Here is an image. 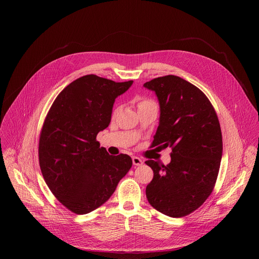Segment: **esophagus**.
Wrapping results in <instances>:
<instances>
[{"instance_id":"esophagus-1","label":"esophagus","mask_w":259,"mask_h":259,"mask_svg":"<svg viewBox=\"0 0 259 259\" xmlns=\"http://www.w3.org/2000/svg\"><path fill=\"white\" fill-rule=\"evenodd\" d=\"M132 162H133L134 166H142L144 161L140 157H138V156H133L132 157Z\"/></svg>"}]
</instances>
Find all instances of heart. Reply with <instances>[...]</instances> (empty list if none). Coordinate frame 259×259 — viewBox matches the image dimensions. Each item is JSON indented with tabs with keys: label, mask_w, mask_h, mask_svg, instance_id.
I'll return each instance as SVG.
<instances>
[{
	"label": "heart",
	"mask_w": 259,
	"mask_h": 259,
	"mask_svg": "<svg viewBox=\"0 0 259 259\" xmlns=\"http://www.w3.org/2000/svg\"><path fill=\"white\" fill-rule=\"evenodd\" d=\"M137 102H138V108L139 109H141V108H143V107H146V106H149V105H153L154 104V102H152L151 100H147V99H138L137 100ZM117 110H118V108H116L115 110H114V113H116L117 112Z\"/></svg>",
	"instance_id": "b5f03b06"
}]
</instances>
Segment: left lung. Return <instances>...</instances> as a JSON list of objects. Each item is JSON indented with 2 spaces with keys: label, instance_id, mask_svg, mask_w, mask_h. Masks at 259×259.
<instances>
[{
  "label": "left lung",
  "instance_id": "1",
  "mask_svg": "<svg viewBox=\"0 0 259 259\" xmlns=\"http://www.w3.org/2000/svg\"><path fill=\"white\" fill-rule=\"evenodd\" d=\"M144 87L159 104L152 147L172 148L167 166L146 161L154 173L146 196L160 213L183 217L199 208L214 188L223 155L219 117L203 92L180 76H160Z\"/></svg>",
  "mask_w": 259,
  "mask_h": 259
}]
</instances>
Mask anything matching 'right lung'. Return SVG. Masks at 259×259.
Wrapping results in <instances>:
<instances>
[{
	"instance_id": "obj_1",
	"label": "right lung",
	"mask_w": 259,
	"mask_h": 259,
	"mask_svg": "<svg viewBox=\"0 0 259 259\" xmlns=\"http://www.w3.org/2000/svg\"><path fill=\"white\" fill-rule=\"evenodd\" d=\"M132 84L84 75L58 95L46 116L38 144L40 171L52 194L76 214L101 207L132 166L129 155H110L97 141L110 124L115 99Z\"/></svg>"
}]
</instances>
